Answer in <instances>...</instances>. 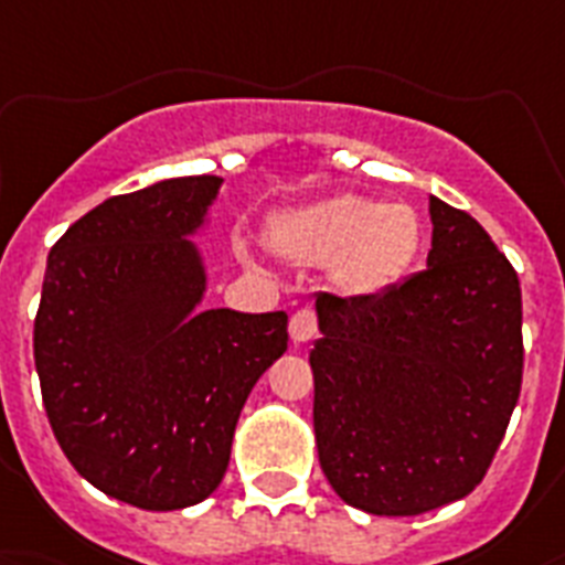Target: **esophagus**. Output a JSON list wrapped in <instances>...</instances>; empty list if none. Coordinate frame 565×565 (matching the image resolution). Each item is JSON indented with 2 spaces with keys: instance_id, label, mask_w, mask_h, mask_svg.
I'll use <instances>...</instances> for the list:
<instances>
[{
  "instance_id": "obj_1",
  "label": "esophagus",
  "mask_w": 565,
  "mask_h": 565,
  "mask_svg": "<svg viewBox=\"0 0 565 565\" xmlns=\"http://www.w3.org/2000/svg\"><path fill=\"white\" fill-rule=\"evenodd\" d=\"M318 332V318L316 312L310 310V307H298L296 312H292V318H289V338L296 343H307L312 341Z\"/></svg>"
}]
</instances>
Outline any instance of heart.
Masks as SVG:
<instances>
[{
	"instance_id": "heart-1",
	"label": "heart",
	"mask_w": 565,
	"mask_h": 565,
	"mask_svg": "<svg viewBox=\"0 0 565 565\" xmlns=\"http://www.w3.org/2000/svg\"><path fill=\"white\" fill-rule=\"evenodd\" d=\"M418 242L415 210L358 193L312 201L269 222V244L278 253L312 264L335 257L338 284L355 296H372L398 281Z\"/></svg>"
}]
</instances>
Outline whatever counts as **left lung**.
Masks as SVG:
<instances>
[{
  "label": "left lung",
  "instance_id": "8db88e82",
  "mask_svg": "<svg viewBox=\"0 0 565 565\" xmlns=\"http://www.w3.org/2000/svg\"><path fill=\"white\" fill-rule=\"evenodd\" d=\"M426 269L377 296L318 292V460L343 503L409 518L478 487L518 404L523 303L509 258L429 195Z\"/></svg>",
  "mask_w": 565,
  "mask_h": 565
}]
</instances>
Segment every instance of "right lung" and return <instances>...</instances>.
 Instances as JSON below:
<instances>
[{
  "instance_id": "obj_1",
  "label": "right lung",
  "mask_w": 565,
  "mask_h": 565,
  "mask_svg": "<svg viewBox=\"0 0 565 565\" xmlns=\"http://www.w3.org/2000/svg\"><path fill=\"white\" fill-rule=\"evenodd\" d=\"M218 175L113 195L47 255L33 358L62 452L93 487L173 512L215 492L255 381L287 350V312L204 310L188 235Z\"/></svg>"
}]
</instances>
